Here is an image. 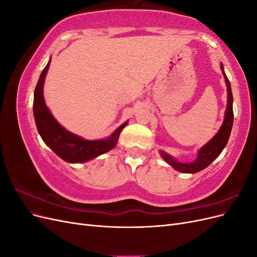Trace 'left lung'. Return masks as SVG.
<instances>
[{
	"mask_svg": "<svg viewBox=\"0 0 257 257\" xmlns=\"http://www.w3.org/2000/svg\"><path fill=\"white\" fill-rule=\"evenodd\" d=\"M221 69L224 75L225 82H226V85H227L228 98H227L226 111H225V118L220 131L217 132L216 135L211 139V141L201 148L198 152V158L193 163H188V164H185V163L177 162L173 157H170V155H168L167 153L161 151L162 158L164 159L170 166L174 167L176 170H178V172L186 173V174H194V173L200 172V170L208 167L217 157H219L228 142V138L232 127V122H234V111H232V93L230 89V82L227 78L226 74L224 73L223 64H221Z\"/></svg>",
	"mask_w": 257,
	"mask_h": 257,
	"instance_id": "left-lung-1",
	"label": "left lung"
}]
</instances>
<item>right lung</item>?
<instances>
[{
  "label": "right lung",
  "instance_id": "right-lung-1",
  "mask_svg": "<svg viewBox=\"0 0 257 257\" xmlns=\"http://www.w3.org/2000/svg\"><path fill=\"white\" fill-rule=\"evenodd\" d=\"M50 61L45 66L34 91L33 111L36 127L43 141L61 159L68 163H82L94 159L98 155L113 149L118 143L121 131L126 126L127 122L116 128L110 137L103 141H85L81 137L72 134L62 127L53 118L45 104L43 85Z\"/></svg>",
  "mask_w": 257,
  "mask_h": 257
}]
</instances>
